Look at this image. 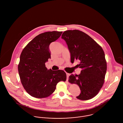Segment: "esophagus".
Segmentation results:
<instances>
[{"mask_svg": "<svg viewBox=\"0 0 123 123\" xmlns=\"http://www.w3.org/2000/svg\"><path fill=\"white\" fill-rule=\"evenodd\" d=\"M70 76V74L67 73H66V76H67V81L68 80V78H69V76Z\"/></svg>", "mask_w": 123, "mask_h": 123, "instance_id": "obj_1", "label": "esophagus"}]
</instances>
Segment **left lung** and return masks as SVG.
<instances>
[{
    "mask_svg": "<svg viewBox=\"0 0 123 123\" xmlns=\"http://www.w3.org/2000/svg\"><path fill=\"white\" fill-rule=\"evenodd\" d=\"M70 53V61H78L82 69L78 75L71 74L69 82L77 84L81 90L76 98L88 100L96 96L102 88L106 72L105 55L102 47L89 35L78 30H67L62 35Z\"/></svg>",
    "mask_w": 123,
    "mask_h": 123,
    "instance_id": "1",
    "label": "left lung"
}]
</instances>
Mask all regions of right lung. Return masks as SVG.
<instances>
[{
	"label": "right lung",
	"mask_w": 123,
	"mask_h": 123,
	"mask_svg": "<svg viewBox=\"0 0 123 123\" xmlns=\"http://www.w3.org/2000/svg\"><path fill=\"white\" fill-rule=\"evenodd\" d=\"M62 32H47L35 37L21 54L18 70L22 84L31 96L43 98L54 92L57 83L65 81L64 70H47L45 63L51 58L50 44L56 41Z\"/></svg>",
	"instance_id": "1"
}]
</instances>
